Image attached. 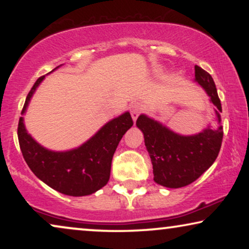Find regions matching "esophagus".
Listing matches in <instances>:
<instances>
[{
    "mask_svg": "<svg viewBox=\"0 0 249 249\" xmlns=\"http://www.w3.org/2000/svg\"><path fill=\"white\" fill-rule=\"evenodd\" d=\"M142 110H144V107H142V103H138V102H136V103L132 104L131 117H132V119H134V121H136V119L138 118V115L142 113Z\"/></svg>",
    "mask_w": 249,
    "mask_h": 249,
    "instance_id": "34e87169",
    "label": "esophagus"
}]
</instances>
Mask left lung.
Here are the masks:
<instances>
[{"mask_svg": "<svg viewBox=\"0 0 249 249\" xmlns=\"http://www.w3.org/2000/svg\"><path fill=\"white\" fill-rule=\"evenodd\" d=\"M195 80L215 105L217 121H221V101L211 74L195 66ZM144 134L145 146L151 156L154 181L168 188H180L199 178L215 161L222 144V127L207 128L195 136H180L152 120L139 115L136 122Z\"/></svg>", "mask_w": 249, "mask_h": 249, "instance_id": "obj_1", "label": "left lung"}]
</instances>
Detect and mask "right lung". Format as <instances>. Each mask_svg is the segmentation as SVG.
I'll list each match as a JSON object with an SVG mask.
<instances>
[{
	"label": "right lung",
	"instance_id": "1",
	"mask_svg": "<svg viewBox=\"0 0 249 249\" xmlns=\"http://www.w3.org/2000/svg\"><path fill=\"white\" fill-rule=\"evenodd\" d=\"M44 77L36 80L27 95L21 113L26 111L30 97ZM132 124L130 113L125 112L107 122L80 147L69 152H52L37 144L27 134L23 119L20 118L18 139L23 159L37 178L64 195L86 196L107 183L115 149Z\"/></svg>",
	"mask_w": 249,
	"mask_h": 249
}]
</instances>
